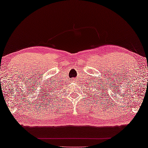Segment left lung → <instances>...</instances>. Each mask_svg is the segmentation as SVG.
<instances>
[{"mask_svg": "<svg viewBox=\"0 0 148 148\" xmlns=\"http://www.w3.org/2000/svg\"><path fill=\"white\" fill-rule=\"evenodd\" d=\"M98 90H99V89H97V88H96V91H94V92L95 93V94L96 95V97H97V96L98 97V94H101L100 93V92L98 91ZM102 93H103V92H102ZM100 97H101V96H100ZM95 98H96V97H95Z\"/></svg>", "mask_w": 148, "mask_h": 148, "instance_id": "left-lung-1", "label": "left lung"}]
</instances>
